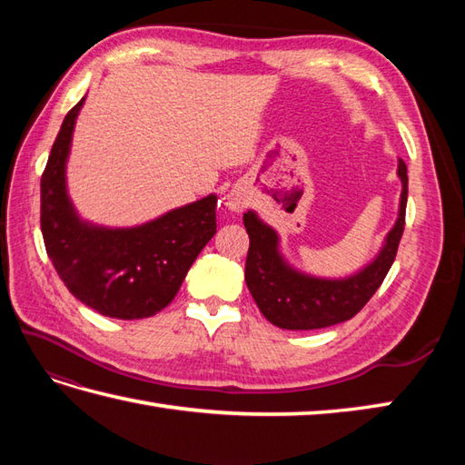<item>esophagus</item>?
Listing matches in <instances>:
<instances>
[{"mask_svg": "<svg viewBox=\"0 0 465 465\" xmlns=\"http://www.w3.org/2000/svg\"><path fill=\"white\" fill-rule=\"evenodd\" d=\"M227 203H230V207H232V210H235V212H240L242 210V207H243V203L238 200V197H232V200L230 202H227Z\"/></svg>", "mask_w": 465, "mask_h": 465, "instance_id": "34e87169", "label": "esophagus"}]
</instances>
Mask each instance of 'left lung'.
<instances>
[{
  "label": "left lung",
  "mask_w": 465,
  "mask_h": 465,
  "mask_svg": "<svg viewBox=\"0 0 465 465\" xmlns=\"http://www.w3.org/2000/svg\"><path fill=\"white\" fill-rule=\"evenodd\" d=\"M398 175L403 185L398 222L378 258L348 280H318L293 272L278 252V233L253 212L243 213V225L250 235L245 283L265 320L283 330L330 328L351 320L371 300L396 260L406 225L408 167L403 160H400Z\"/></svg>",
  "instance_id": "obj_1"
}]
</instances>
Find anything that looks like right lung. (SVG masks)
I'll return each instance as SVG.
<instances>
[{
  "mask_svg": "<svg viewBox=\"0 0 465 465\" xmlns=\"http://www.w3.org/2000/svg\"><path fill=\"white\" fill-rule=\"evenodd\" d=\"M84 100L67 112L42 173L45 252L65 288L87 308L117 320L150 318L175 298L213 238L217 197L207 195L130 230L80 222L65 193V160Z\"/></svg>",
  "mask_w": 465,
  "mask_h": 465,
  "instance_id": "right-lung-1",
  "label": "right lung"
}]
</instances>
